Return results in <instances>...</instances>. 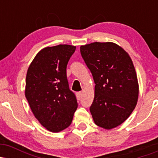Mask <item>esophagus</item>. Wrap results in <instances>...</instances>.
Segmentation results:
<instances>
[{"label":"esophagus","instance_id":"obj_1","mask_svg":"<svg viewBox=\"0 0 158 158\" xmlns=\"http://www.w3.org/2000/svg\"><path fill=\"white\" fill-rule=\"evenodd\" d=\"M77 97H78V99H81V95H82V92H78V93L77 94Z\"/></svg>","mask_w":158,"mask_h":158}]
</instances>
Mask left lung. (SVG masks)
<instances>
[{
	"label": "left lung",
	"mask_w": 158,
	"mask_h": 158,
	"mask_svg": "<svg viewBox=\"0 0 158 158\" xmlns=\"http://www.w3.org/2000/svg\"><path fill=\"white\" fill-rule=\"evenodd\" d=\"M80 52L95 83L90 107L94 123L106 129L115 128L137 105L139 87L133 62L123 48L112 42L81 46Z\"/></svg>",
	"instance_id": "left-lung-1"
}]
</instances>
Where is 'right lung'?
<instances>
[{"instance_id":"obj_1","label":"right lung","mask_w":158,"mask_h":158,"mask_svg":"<svg viewBox=\"0 0 158 158\" xmlns=\"http://www.w3.org/2000/svg\"><path fill=\"white\" fill-rule=\"evenodd\" d=\"M75 50L68 44L43 49L27 70L25 96L35 118L52 132L68 128L78 107L67 79V65Z\"/></svg>"}]
</instances>
